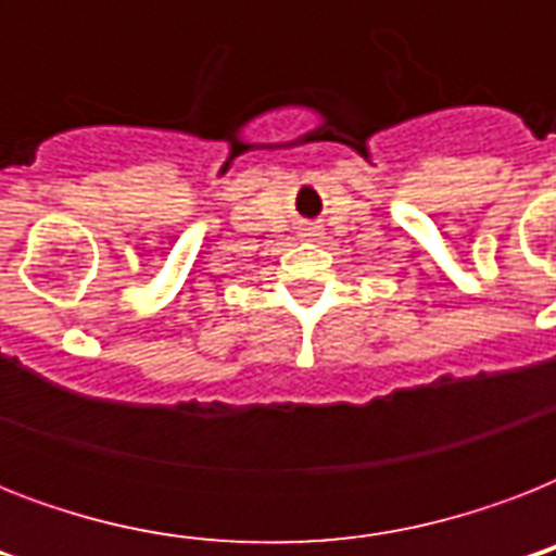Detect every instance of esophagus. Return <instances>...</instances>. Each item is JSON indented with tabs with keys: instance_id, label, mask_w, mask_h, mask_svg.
Segmentation results:
<instances>
[{
	"instance_id": "obj_1",
	"label": "esophagus",
	"mask_w": 556,
	"mask_h": 556,
	"mask_svg": "<svg viewBox=\"0 0 556 556\" xmlns=\"http://www.w3.org/2000/svg\"><path fill=\"white\" fill-rule=\"evenodd\" d=\"M317 236H320V227H303L300 230V239H305V242H314Z\"/></svg>"
}]
</instances>
